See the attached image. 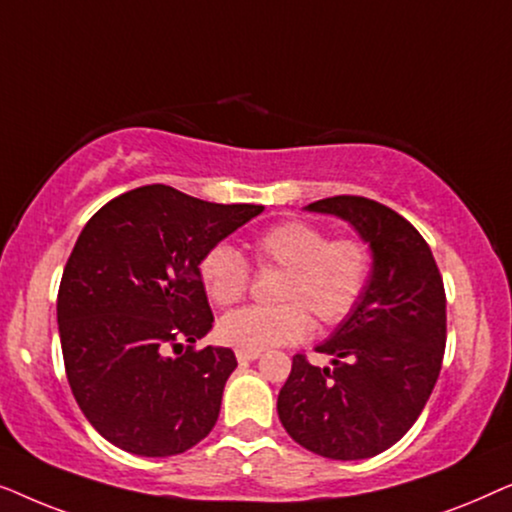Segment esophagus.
Masks as SVG:
<instances>
[{"label":"esophagus","mask_w":512,"mask_h":512,"mask_svg":"<svg viewBox=\"0 0 512 512\" xmlns=\"http://www.w3.org/2000/svg\"><path fill=\"white\" fill-rule=\"evenodd\" d=\"M235 356H237V361H240V363H249V361L261 359V352H244V349H237Z\"/></svg>","instance_id":"1"}]
</instances>
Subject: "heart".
I'll list each match as a JSON object with an SVG mask.
<instances>
[{
  "instance_id": "heart-1",
  "label": "heart",
  "mask_w": 512,
  "mask_h": 512,
  "mask_svg": "<svg viewBox=\"0 0 512 512\" xmlns=\"http://www.w3.org/2000/svg\"><path fill=\"white\" fill-rule=\"evenodd\" d=\"M258 268L282 270L277 307H242L219 321V338L244 352L293 345L312 331L310 314L321 326L352 317L368 289L373 256L356 237H333L307 221H282L251 244ZM200 282L216 305H233L247 293L249 265L240 251L219 242L198 263Z\"/></svg>"
}]
</instances>
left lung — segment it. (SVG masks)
Instances as JSON below:
<instances>
[{
	"mask_svg": "<svg viewBox=\"0 0 512 512\" xmlns=\"http://www.w3.org/2000/svg\"><path fill=\"white\" fill-rule=\"evenodd\" d=\"M305 209L352 223L373 272L352 317L317 347L333 368L293 356L279 422L321 457L368 459L410 431L436 387L447 338L443 277L417 228L380 202L335 195Z\"/></svg>",
	"mask_w": 512,
	"mask_h": 512,
	"instance_id": "obj_1",
	"label": "left lung"
}]
</instances>
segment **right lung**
I'll use <instances>...</instances> for the list:
<instances>
[{
    "label": "right lung",
    "mask_w": 512,
    "mask_h": 512,
    "mask_svg": "<svg viewBox=\"0 0 512 512\" xmlns=\"http://www.w3.org/2000/svg\"><path fill=\"white\" fill-rule=\"evenodd\" d=\"M263 212L165 184L107 202L62 272L58 331L69 387L97 433L139 457H172L214 429L233 349H195L212 331L198 263Z\"/></svg>",
    "instance_id": "add662e5"
}]
</instances>
